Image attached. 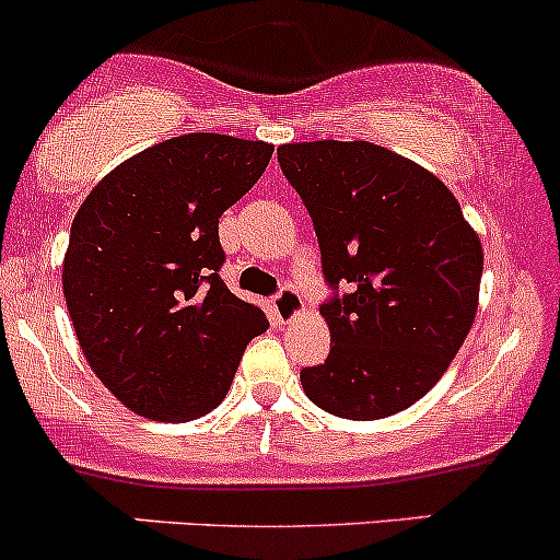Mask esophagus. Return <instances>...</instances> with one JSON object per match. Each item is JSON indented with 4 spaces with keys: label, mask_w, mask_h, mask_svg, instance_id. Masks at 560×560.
<instances>
[{
    "label": "esophagus",
    "mask_w": 560,
    "mask_h": 560,
    "mask_svg": "<svg viewBox=\"0 0 560 560\" xmlns=\"http://www.w3.org/2000/svg\"><path fill=\"white\" fill-rule=\"evenodd\" d=\"M272 310L280 317V323H291L293 317H299V314L304 312V299L299 296L296 288L285 285L280 288L278 296L272 299Z\"/></svg>",
    "instance_id": "1"
}]
</instances>
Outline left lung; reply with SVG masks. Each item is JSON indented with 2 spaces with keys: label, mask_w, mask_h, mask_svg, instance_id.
Here are the masks:
<instances>
[{
  "label": "left lung",
  "mask_w": 560,
  "mask_h": 560,
  "mask_svg": "<svg viewBox=\"0 0 560 560\" xmlns=\"http://www.w3.org/2000/svg\"><path fill=\"white\" fill-rule=\"evenodd\" d=\"M278 161L310 211L332 291L319 306L332 347L301 370L304 394L349 420L407 410L474 325L479 235L442 179L381 144H282Z\"/></svg>",
  "instance_id": "1"
}]
</instances>
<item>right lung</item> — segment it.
Wrapping results in <instances>:
<instances>
[{"label": "right lung", "mask_w": 560, "mask_h": 560, "mask_svg": "<svg viewBox=\"0 0 560 560\" xmlns=\"http://www.w3.org/2000/svg\"><path fill=\"white\" fill-rule=\"evenodd\" d=\"M269 159L267 142L182 135L124 161L81 203L62 293L94 375L137 416L211 412L250 338L269 328L219 278V217Z\"/></svg>", "instance_id": "1"}]
</instances>
